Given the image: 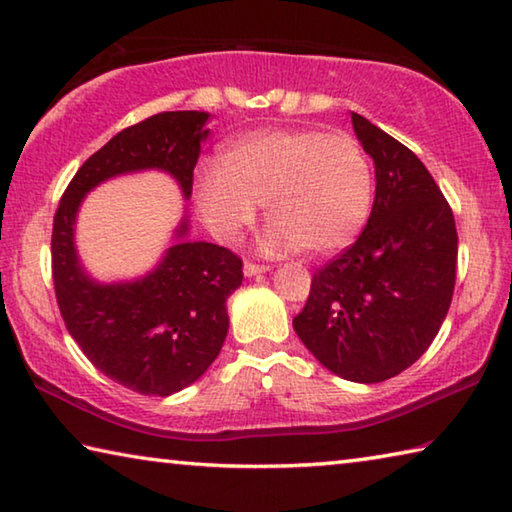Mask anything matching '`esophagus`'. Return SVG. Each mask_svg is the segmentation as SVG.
I'll return each instance as SVG.
<instances>
[{
  "label": "esophagus",
  "mask_w": 512,
  "mask_h": 512,
  "mask_svg": "<svg viewBox=\"0 0 512 512\" xmlns=\"http://www.w3.org/2000/svg\"><path fill=\"white\" fill-rule=\"evenodd\" d=\"M268 268H271V266L255 264V262H246V264H244V273H246L248 277H253V275H259V273H266Z\"/></svg>",
  "instance_id": "34e87169"
}]
</instances>
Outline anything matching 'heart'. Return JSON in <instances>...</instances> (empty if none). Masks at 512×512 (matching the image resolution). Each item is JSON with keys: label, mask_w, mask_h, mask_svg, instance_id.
Returning <instances> with one entry per match:
<instances>
[{"label": "heart", "mask_w": 512, "mask_h": 512, "mask_svg": "<svg viewBox=\"0 0 512 512\" xmlns=\"http://www.w3.org/2000/svg\"><path fill=\"white\" fill-rule=\"evenodd\" d=\"M375 196L361 144L318 128L253 131L232 140L223 164L194 173V201L207 230L237 241L266 205V248L329 255L352 244L366 225Z\"/></svg>", "instance_id": "heart-1"}]
</instances>
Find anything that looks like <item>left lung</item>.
Returning <instances> with one entry per match:
<instances>
[{
    "mask_svg": "<svg viewBox=\"0 0 512 512\" xmlns=\"http://www.w3.org/2000/svg\"><path fill=\"white\" fill-rule=\"evenodd\" d=\"M352 126L375 160V203L359 239L316 268L293 329L334 375L377 384L436 339L454 296L458 235L418 155L357 112Z\"/></svg>",
    "mask_w": 512,
    "mask_h": 512,
    "instance_id": "8db88e82",
    "label": "left lung"
}]
</instances>
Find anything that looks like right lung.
Listing matches in <instances>:
<instances>
[{"label":"right lung","mask_w":512,"mask_h":512,"mask_svg":"<svg viewBox=\"0 0 512 512\" xmlns=\"http://www.w3.org/2000/svg\"><path fill=\"white\" fill-rule=\"evenodd\" d=\"M207 117L160 112L124 128L81 164L54 216L51 273L67 332L94 368L142 395L183 391L219 357L228 334L225 300L244 280L241 257L207 241H183L144 280L97 284L76 259V212L92 187L140 169L169 171L192 194ZM185 235L187 219L178 230Z\"/></svg>","instance_id":"1"}]
</instances>
